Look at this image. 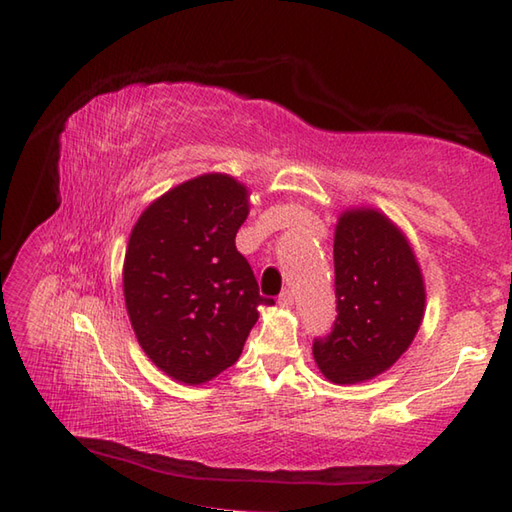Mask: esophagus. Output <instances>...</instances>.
Wrapping results in <instances>:
<instances>
[{"label":"esophagus","mask_w":512,"mask_h":512,"mask_svg":"<svg viewBox=\"0 0 512 512\" xmlns=\"http://www.w3.org/2000/svg\"><path fill=\"white\" fill-rule=\"evenodd\" d=\"M292 303H295V295H292L290 290L281 292V295H279V306L281 308H292Z\"/></svg>","instance_id":"obj_1"}]
</instances>
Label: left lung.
<instances>
[{
  "mask_svg": "<svg viewBox=\"0 0 512 512\" xmlns=\"http://www.w3.org/2000/svg\"><path fill=\"white\" fill-rule=\"evenodd\" d=\"M334 288L339 317L314 339V363L334 385L365 383L409 350L427 301L416 253L383 211L352 206L339 215Z\"/></svg>",
  "mask_w": 512,
  "mask_h": 512,
  "instance_id": "obj_1",
  "label": "left lung"
}]
</instances>
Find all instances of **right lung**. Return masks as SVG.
<instances>
[{
  "instance_id": "1",
  "label": "right lung",
  "mask_w": 512,
  "mask_h": 512,
  "mask_svg": "<svg viewBox=\"0 0 512 512\" xmlns=\"http://www.w3.org/2000/svg\"><path fill=\"white\" fill-rule=\"evenodd\" d=\"M248 189L204 173L162 193L129 235L123 292L136 339L151 363L184 385L231 367L259 319L257 279L235 246Z\"/></svg>"
}]
</instances>
